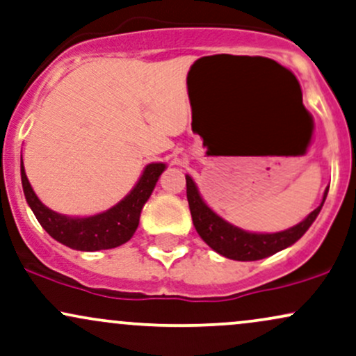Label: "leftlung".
<instances>
[{
    "label": "left lung",
    "instance_id": "1",
    "mask_svg": "<svg viewBox=\"0 0 356 356\" xmlns=\"http://www.w3.org/2000/svg\"><path fill=\"white\" fill-rule=\"evenodd\" d=\"M327 195L328 188L325 190L320 207L315 208L302 223L295 225V227L288 228L285 232L250 233L238 227H233L232 223H228V221L216 215L203 202L195 181L186 175V198L196 232L202 236L204 243L215 250L216 253L236 261L261 260V258L282 252V250L293 245L295 241H298L307 233V229L312 227L313 221L316 220L325 200H327Z\"/></svg>",
    "mask_w": 356,
    "mask_h": 356
}]
</instances>
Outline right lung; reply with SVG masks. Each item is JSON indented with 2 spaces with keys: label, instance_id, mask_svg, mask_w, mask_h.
<instances>
[{
  "label": "right lung",
  "instance_id": "add662e5",
  "mask_svg": "<svg viewBox=\"0 0 356 356\" xmlns=\"http://www.w3.org/2000/svg\"><path fill=\"white\" fill-rule=\"evenodd\" d=\"M165 168V163L146 165L135 188L118 204L111 207L110 210L93 216H85V218L60 215L44 207L29 185L26 173H24L23 158H21V183H23V191L29 208L49 236L79 252H98V250L116 248L127 243L133 236L140 223L143 204L148 202Z\"/></svg>",
  "mask_w": 356,
  "mask_h": 356
}]
</instances>
